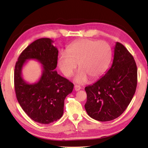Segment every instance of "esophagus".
I'll return each instance as SVG.
<instances>
[{"label": "esophagus", "mask_w": 148, "mask_h": 148, "mask_svg": "<svg viewBox=\"0 0 148 148\" xmlns=\"http://www.w3.org/2000/svg\"><path fill=\"white\" fill-rule=\"evenodd\" d=\"M74 89H75V91H79V90L81 89V87L78 86V85H75Z\"/></svg>", "instance_id": "esophagus-1"}]
</instances>
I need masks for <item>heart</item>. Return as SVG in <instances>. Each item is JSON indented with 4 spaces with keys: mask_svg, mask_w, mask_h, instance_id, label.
Listing matches in <instances>:
<instances>
[{
    "mask_svg": "<svg viewBox=\"0 0 148 148\" xmlns=\"http://www.w3.org/2000/svg\"><path fill=\"white\" fill-rule=\"evenodd\" d=\"M112 57L111 47L106 42L81 39L70 46L68 53H60L59 66L64 76H71L78 63L79 70L74 81L83 84L89 77L92 80L100 78L108 68Z\"/></svg>",
    "mask_w": 148,
    "mask_h": 148,
    "instance_id": "b5f03b06",
    "label": "heart"
}]
</instances>
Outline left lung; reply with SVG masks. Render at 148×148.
I'll return each mask as SVG.
<instances>
[{
	"mask_svg": "<svg viewBox=\"0 0 148 148\" xmlns=\"http://www.w3.org/2000/svg\"><path fill=\"white\" fill-rule=\"evenodd\" d=\"M137 86V67L132 55L116 42L113 63L101 79L85 87L87 114L99 121H108L123 113L131 102Z\"/></svg>",
	"mask_w": 148,
	"mask_h": 148,
	"instance_id": "obj_1",
	"label": "left lung"
}]
</instances>
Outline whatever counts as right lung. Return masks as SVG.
I'll return each mask as SVG.
<instances>
[{
    "label": "right lung",
    "instance_id": "right-lung-1",
    "mask_svg": "<svg viewBox=\"0 0 148 148\" xmlns=\"http://www.w3.org/2000/svg\"><path fill=\"white\" fill-rule=\"evenodd\" d=\"M50 38L36 40L20 55L14 69V87L17 101L30 118L49 124L63 114L64 99L74 84L57 74L58 49ZM34 59L42 64V74L36 83L28 84L22 77V68L27 60Z\"/></svg>",
    "mask_w": 148,
    "mask_h": 148
}]
</instances>
